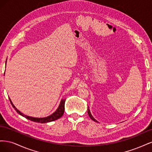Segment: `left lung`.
I'll return each instance as SVG.
<instances>
[{"label": "left lung", "instance_id": "left-lung-1", "mask_svg": "<svg viewBox=\"0 0 152 152\" xmlns=\"http://www.w3.org/2000/svg\"><path fill=\"white\" fill-rule=\"evenodd\" d=\"M87 112H88V115H89V117L92 119V120H93V121H94V122H98V121H96V119L93 117V116H92V115H91V112H90V110L89 109V108L88 107H87Z\"/></svg>", "mask_w": 152, "mask_h": 152}]
</instances>
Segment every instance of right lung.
<instances>
[{
  "label": "right lung",
  "mask_w": 152,
  "mask_h": 152,
  "mask_svg": "<svg viewBox=\"0 0 152 152\" xmlns=\"http://www.w3.org/2000/svg\"><path fill=\"white\" fill-rule=\"evenodd\" d=\"M10 102L12 106V107L15 109L16 112L18 113H19L20 115H22L23 117H24L28 119V120H30L33 122H39V123H47V122L56 121V120H57V119L63 116V115L64 113V110H65V103L66 99H61L60 104H59L58 108L56 110V111L54 113H53L52 115H49L47 117H44V118H35V117H31L27 116V115H24L23 113H22L21 112H20L19 111V110L16 108L15 105L12 104L10 98Z\"/></svg>",
  "instance_id": "1"
}]
</instances>
